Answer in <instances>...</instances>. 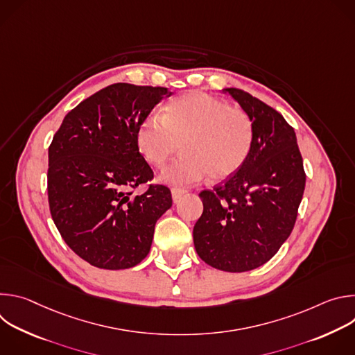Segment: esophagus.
<instances>
[{
    "instance_id": "esophagus-1",
    "label": "esophagus",
    "mask_w": 355,
    "mask_h": 355,
    "mask_svg": "<svg viewBox=\"0 0 355 355\" xmlns=\"http://www.w3.org/2000/svg\"><path fill=\"white\" fill-rule=\"evenodd\" d=\"M184 193H185V191L181 189V188H173L171 189V195H173V200L174 202H178Z\"/></svg>"
}]
</instances>
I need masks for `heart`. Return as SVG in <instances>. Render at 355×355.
Returning a JSON list of instances; mask_svg holds the SVG:
<instances>
[{
	"instance_id": "obj_1",
	"label": "heart",
	"mask_w": 355,
	"mask_h": 355,
	"mask_svg": "<svg viewBox=\"0 0 355 355\" xmlns=\"http://www.w3.org/2000/svg\"><path fill=\"white\" fill-rule=\"evenodd\" d=\"M254 125L250 115L207 92L184 94L164 107L162 116L150 114L136 129L143 159L162 166L178 147L182 155L166 166L163 182L189 187L208 174L220 181L233 175L250 156Z\"/></svg>"
}]
</instances>
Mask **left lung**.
Instances as JSON below:
<instances>
[{"label":"left lung","mask_w":355,"mask_h":355,"mask_svg":"<svg viewBox=\"0 0 355 355\" xmlns=\"http://www.w3.org/2000/svg\"><path fill=\"white\" fill-rule=\"evenodd\" d=\"M254 125L245 163L214 189L200 191L204 212L193 226L198 256L216 270L244 272L275 256L289 237L306 174L293 128L259 98L226 88Z\"/></svg>","instance_id":"left-lung-1"}]
</instances>
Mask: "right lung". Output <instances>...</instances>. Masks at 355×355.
<instances>
[{
	"mask_svg": "<svg viewBox=\"0 0 355 355\" xmlns=\"http://www.w3.org/2000/svg\"><path fill=\"white\" fill-rule=\"evenodd\" d=\"M164 95H171L164 87L108 85L66 115L49 146L50 214L66 244L94 267L137 266L173 205L162 184L135 195L155 177L139 153L136 129Z\"/></svg>",
	"mask_w": 355,
	"mask_h": 355,
	"instance_id": "1",
	"label": "right lung"
}]
</instances>
